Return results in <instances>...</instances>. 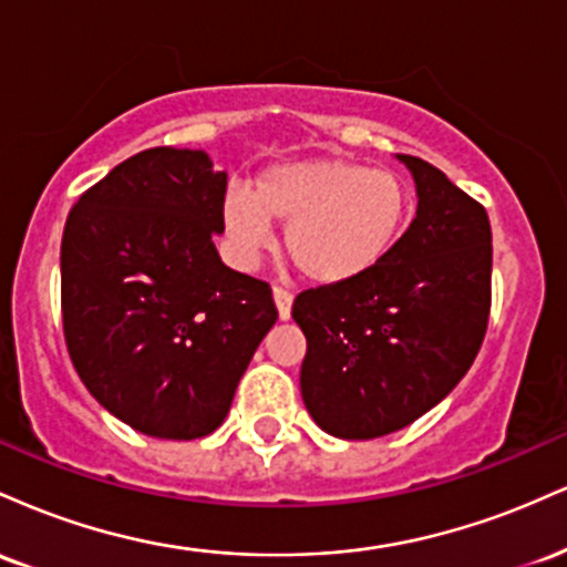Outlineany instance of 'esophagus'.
Returning a JSON list of instances; mask_svg holds the SVG:
<instances>
[{"instance_id":"obj_1","label":"esophagus","mask_w":567,"mask_h":567,"mask_svg":"<svg viewBox=\"0 0 567 567\" xmlns=\"http://www.w3.org/2000/svg\"><path fill=\"white\" fill-rule=\"evenodd\" d=\"M271 296H275L279 320H290V311H292V296H290V292L282 290V288H275V290H271Z\"/></svg>"}]
</instances>
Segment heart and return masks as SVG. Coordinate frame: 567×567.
<instances>
[{
	"label": "heart",
	"instance_id": "1",
	"mask_svg": "<svg viewBox=\"0 0 567 567\" xmlns=\"http://www.w3.org/2000/svg\"><path fill=\"white\" fill-rule=\"evenodd\" d=\"M410 192L392 171L347 157L264 167L250 192L229 188L220 224L239 264L252 266L285 226L282 250L309 282L343 285L392 256L408 229Z\"/></svg>",
	"mask_w": 567,
	"mask_h": 567
}]
</instances>
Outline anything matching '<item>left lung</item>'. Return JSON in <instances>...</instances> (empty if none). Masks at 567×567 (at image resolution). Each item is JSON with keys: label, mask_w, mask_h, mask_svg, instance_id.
<instances>
[{"label": "left lung", "mask_w": 567, "mask_h": 567, "mask_svg": "<svg viewBox=\"0 0 567 567\" xmlns=\"http://www.w3.org/2000/svg\"><path fill=\"white\" fill-rule=\"evenodd\" d=\"M413 175V224L392 256L343 285L303 290L301 396L322 432L375 440L440 405L472 368L491 311V220L429 162Z\"/></svg>", "instance_id": "1"}]
</instances>
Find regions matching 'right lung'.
<instances>
[{"mask_svg":"<svg viewBox=\"0 0 567 567\" xmlns=\"http://www.w3.org/2000/svg\"><path fill=\"white\" fill-rule=\"evenodd\" d=\"M226 173L202 148L157 146L71 207L61 243L63 333L109 413L159 440H197L229 413L277 322L271 288L220 261Z\"/></svg>","mask_w":567,"mask_h":567,"instance_id":"obj_1","label":"right lung"}]
</instances>
